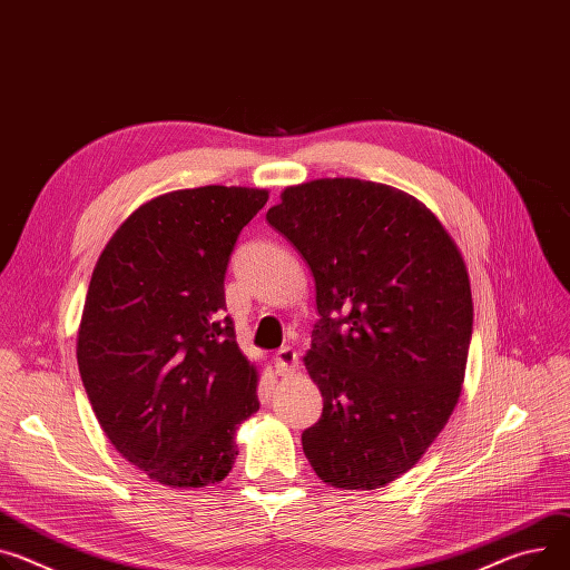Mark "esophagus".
Wrapping results in <instances>:
<instances>
[{"label": "esophagus", "instance_id": "34e87169", "mask_svg": "<svg viewBox=\"0 0 570 570\" xmlns=\"http://www.w3.org/2000/svg\"><path fill=\"white\" fill-rule=\"evenodd\" d=\"M274 363L278 374H292L294 370H298V354L292 346H281L274 356Z\"/></svg>", "mask_w": 570, "mask_h": 570}]
</instances>
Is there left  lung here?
<instances>
[{"label":"left lung","mask_w":570,"mask_h":570,"mask_svg":"<svg viewBox=\"0 0 570 570\" xmlns=\"http://www.w3.org/2000/svg\"><path fill=\"white\" fill-rule=\"evenodd\" d=\"M267 222L317 289L303 363L324 409L301 433L303 452L335 489H381L417 463L461 395L472 337L463 257L417 198L356 178L287 187Z\"/></svg>","instance_id":"1"}]
</instances>
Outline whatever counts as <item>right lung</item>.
<instances>
[{"mask_svg": "<svg viewBox=\"0 0 570 570\" xmlns=\"http://www.w3.org/2000/svg\"><path fill=\"white\" fill-rule=\"evenodd\" d=\"M267 198L222 185L164 194L127 218L94 269L77 333L83 390L111 445L164 487L222 481L237 426L259 409L224 281Z\"/></svg>", "mask_w": 570, "mask_h": 570, "instance_id": "1", "label": "right lung"}]
</instances>
